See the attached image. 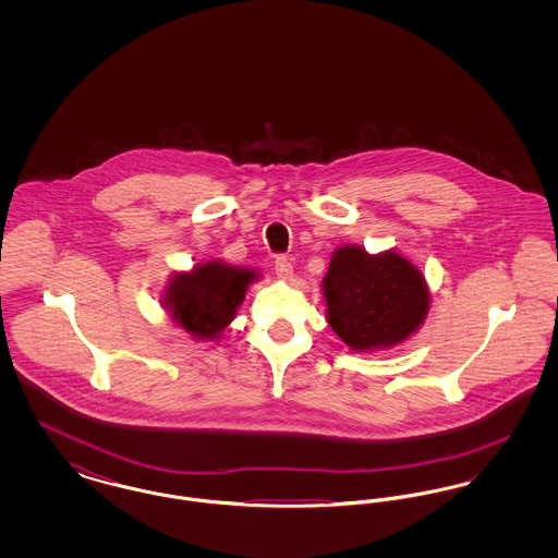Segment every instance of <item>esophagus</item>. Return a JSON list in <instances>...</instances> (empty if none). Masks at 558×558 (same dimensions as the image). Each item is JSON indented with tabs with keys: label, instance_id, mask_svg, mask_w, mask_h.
I'll use <instances>...</instances> for the list:
<instances>
[{
	"label": "esophagus",
	"instance_id": "obj_1",
	"mask_svg": "<svg viewBox=\"0 0 558 558\" xmlns=\"http://www.w3.org/2000/svg\"><path fill=\"white\" fill-rule=\"evenodd\" d=\"M274 269H276V276L282 280H289L292 276V264L287 257H276Z\"/></svg>",
	"mask_w": 558,
	"mask_h": 558
}]
</instances>
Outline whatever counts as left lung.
<instances>
[{
	"label": "left lung",
	"mask_w": 558,
	"mask_h": 558,
	"mask_svg": "<svg viewBox=\"0 0 558 558\" xmlns=\"http://www.w3.org/2000/svg\"><path fill=\"white\" fill-rule=\"evenodd\" d=\"M322 289L328 324L353 351L403 343L423 324L430 303L421 269L396 251L371 255L362 246L337 248Z\"/></svg>",
	"instance_id": "left-lung-1"
}]
</instances>
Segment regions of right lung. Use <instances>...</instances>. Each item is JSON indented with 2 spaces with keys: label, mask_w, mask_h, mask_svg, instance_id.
<instances>
[{
  "label": "right lung",
  "mask_w": 558,
  "mask_h": 558,
  "mask_svg": "<svg viewBox=\"0 0 558 558\" xmlns=\"http://www.w3.org/2000/svg\"><path fill=\"white\" fill-rule=\"evenodd\" d=\"M257 280L253 269L209 262L171 278L165 292V307L171 318L196 339H217L234 319L246 287Z\"/></svg>",
  "instance_id": "right-lung-1"
}]
</instances>
